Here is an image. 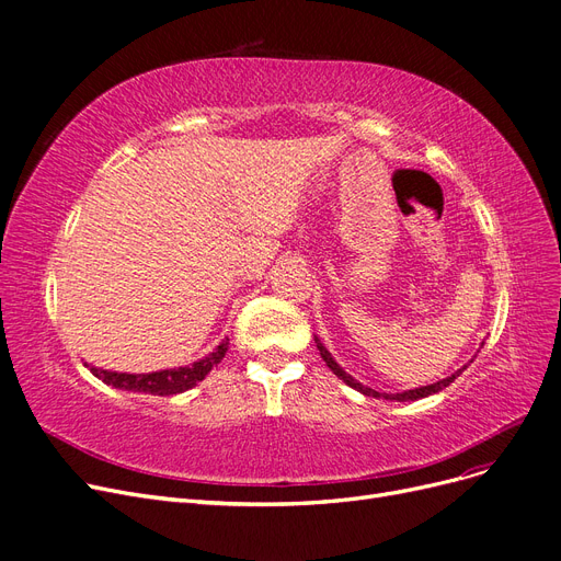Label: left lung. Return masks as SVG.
Here are the masks:
<instances>
[{"label":"left lung","instance_id":"8db88e82","mask_svg":"<svg viewBox=\"0 0 561 561\" xmlns=\"http://www.w3.org/2000/svg\"><path fill=\"white\" fill-rule=\"evenodd\" d=\"M316 343H318V350H320V356L324 358L327 362V366L333 370V375H339L343 382L347 385V387H352V389H356V391H362L364 396H373V398H385V400H398V402H408V400H419V398H425V396H433V393H437V391H442L444 387H449L454 379L467 368V366H462L460 370H456L454 375H449L446 379H439V382H435V385H428V387H419V389H410V391H402V393H379V391H375V389H368V387H364L362 382H356V379L352 377V375H347L339 364L333 362V356H331V352L320 343V339L316 335ZM483 347V345H481Z\"/></svg>","mask_w":561,"mask_h":561}]
</instances>
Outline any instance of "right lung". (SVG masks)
Returning a JSON list of instances; mask_svg holds the SVG:
<instances>
[{
    "mask_svg": "<svg viewBox=\"0 0 561 561\" xmlns=\"http://www.w3.org/2000/svg\"><path fill=\"white\" fill-rule=\"evenodd\" d=\"M230 345V339L222 341L211 354L203 356L199 362H193L191 366H179L168 370H156V373H115V370H103L96 366L84 364L92 375H96L101 382L124 389V391H136V393H151V396H174L193 389L197 382L209 375V370L222 362Z\"/></svg>",
    "mask_w": 561,
    "mask_h": 561,
    "instance_id": "obj_1",
    "label": "right lung"
}]
</instances>
